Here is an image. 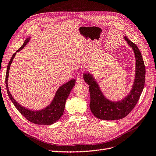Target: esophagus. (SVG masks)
Wrapping results in <instances>:
<instances>
[{
  "label": "esophagus",
  "instance_id": "obj_1",
  "mask_svg": "<svg viewBox=\"0 0 156 156\" xmlns=\"http://www.w3.org/2000/svg\"><path fill=\"white\" fill-rule=\"evenodd\" d=\"M76 83L78 84H81L83 83V80L80 77H77L76 79Z\"/></svg>",
  "mask_w": 156,
  "mask_h": 156
}]
</instances>
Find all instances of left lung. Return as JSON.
<instances>
[{
	"mask_svg": "<svg viewBox=\"0 0 156 156\" xmlns=\"http://www.w3.org/2000/svg\"><path fill=\"white\" fill-rule=\"evenodd\" d=\"M127 43L132 48L136 59V76L132 89L125 99L118 102H112L103 95L99 85L92 76L84 73L85 82L89 85L90 95V108L92 114L98 119L113 121L121 119L129 114L140 98L145 81V66L137 46L125 37Z\"/></svg>",
	"mask_w": 156,
	"mask_h": 156,
	"instance_id": "obj_1",
	"label": "left lung"
}]
</instances>
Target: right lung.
<instances>
[{
    "mask_svg": "<svg viewBox=\"0 0 156 156\" xmlns=\"http://www.w3.org/2000/svg\"><path fill=\"white\" fill-rule=\"evenodd\" d=\"M29 40L30 38H28L25 40L23 45L12 55L8 63L6 74V87L7 89V92L9 99L12 101V103L15 106V108L17 109V110L27 120H28L29 121L35 123V124L37 125H50L57 121L62 115L64 107H65L66 101L69 93H70L71 90L75 86V84H76V80H70L69 81H68L66 84L62 85L61 87H59V88L57 91L55 98L53 99L51 104L50 105H48V106H47L44 110L39 111H32L24 108L23 106H20L18 103H17L12 97V95H11L9 91L8 85L9 71L11 64H12L16 53L23 49L24 46L29 42Z\"/></svg>",
    "mask_w": 156,
    "mask_h": 156,
    "instance_id": "add662e5",
    "label": "right lung"
}]
</instances>
